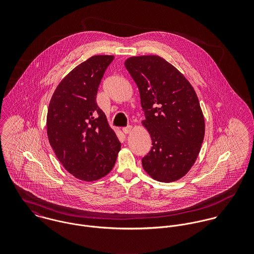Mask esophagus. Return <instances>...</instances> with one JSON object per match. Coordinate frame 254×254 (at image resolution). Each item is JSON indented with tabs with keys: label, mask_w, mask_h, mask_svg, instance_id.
<instances>
[{
	"label": "esophagus",
	"mask_w": 254,
	"mask_h": 254,
	"mask_svg": "<svg viewBox=\"0 0 254 254\" xmlns=\"http://www.w3.org/2000/svg\"><path fill=\"white\" fill-rule=\"evenodd\" d=\"M131 130H132V127H131V126H126V127H123V128H122V132L125 133V134L130 133Z\"/></svg>",
	"instance_id": "esophagus-1"
}]
</instances>
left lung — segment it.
Segmentation results:
<instances>
[{
    "label": "left lung",
    "instance_id": "8db88e82",
    "mask_svg": "<svg viewBox=\"0 0 254 254\" xmlns=\"http://www.w3.org/2000/svg\"><path fill=\"white\" fill-rule=\"evenodd\" d=\"M125 67L138 86L152 146L142 158L157 181H176L194 163L204 138V118L196 94L172 64L158 56L129 58Z\"/></svg>",
    "mask_w": 254,
    "mask_h": 254
}]
</instances>
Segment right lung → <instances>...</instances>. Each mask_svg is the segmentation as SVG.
Segmentation results:
<instances>
[{"mask_svg": "<svg viewBox=\"0 0 254 254\" xmlns=\"http://www.w3.org/2000/svg\"><path fill=\"white\" fill-rule=\"evenodd\" d=\"M113 59L94 56L76 66L57 87L48 109L50 145L64 167L84 181L109 173L121 146L96 100Z\"/></svg>", "mask_w": 254, "mask_h": 254, "instance_id": "obj_1", "label": "right lung"}]
</instances>
